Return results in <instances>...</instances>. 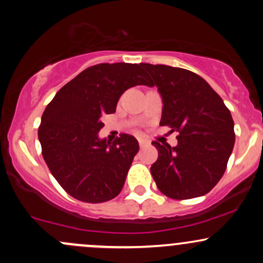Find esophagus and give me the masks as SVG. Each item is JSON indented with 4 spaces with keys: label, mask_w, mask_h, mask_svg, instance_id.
Returning a JSON list of instances; mask_svg holds the SVG:
<instances>
[{
    "label": "esophagus",
    "mask_w": 263,
    "mask_h": 263,
    "mask_svg": "<svg viewBox=\"0 0 263 263\" xmlns=\"http://www.w3.org/2000/svg\"><path fill=\"white\" fill-rule=\"evenodd\" d=\"M139 145H140V147H145V146H147L148 145V142L147 141H145V140H142V139H140L139 140Z\"/></svg>",
    "instance_id": "1"
}]
</instances>
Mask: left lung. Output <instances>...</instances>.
Returning <instances> with one entry per match:
<instances>
[{
  "mask_svg": "<svg viewBox=\"0 0 263 263\" xmlns=\"http://www.w3.org/2000/svg\"><path fill=\"white\" fill-rule=\"evenodd\" d=\"M163 99L160 126L178 132V145H161L151 165L156 185L168 197L206 195L221 179L235 141L234 122L221 98L192 71L142 63Z\"/></svg>",
  "mask_w": 263,
  "mask_h": 263,
  "instance_id": "obj_1",
  "label": "left lung"
}]
</instances>
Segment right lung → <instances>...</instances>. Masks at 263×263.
<instances>
[{
    "label": "right lung",
    "instance_id": "obj_1",
    "mask_svg": "<svg viewBox=\"0 0 263 263\" xmlns=\"http://www.w3.org/2000/svg\"><path fill=\"white\" fill-rule=\"evenodd\" d=\"M153 82L141 63H99L61 87L42 116L38 137L50 173L70 196L100 203L119 195L139 142L122 134L100 140L103 117L127 89Z\"/></svg>",
    "mask_w": 263,
    "mask_h": 263
}]
</instances>
